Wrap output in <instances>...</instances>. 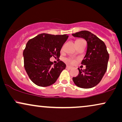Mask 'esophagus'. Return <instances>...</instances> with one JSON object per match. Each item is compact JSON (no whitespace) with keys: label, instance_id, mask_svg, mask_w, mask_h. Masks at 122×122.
Returning <instances> with one entry per match:
<instances>
[{"label":"esophagus","instance_id":"obj_1","mask_svg":"<svg viewBox=\"0 0 122 122\" xmlns=\"http://www.w3.org/2000/svg\"><path fill=\"white\" fill-rule=\"evenodd\" d=\"M66 68H68V69H72V66H69V65H66Z\"/></svg>","mask_w":122,"mask_h":122}]
</instances>
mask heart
Instances as JSON below:
<instances>
[{"label": "heart", "instance_id": "heart-1", "mask_svg": "<svg viewBox=\"0 0 122 122\" xmlns=\"http://www.w3.org/2000/svg\"><path fill=\"white\" fill-rule=\"evenodd\" d=\"M66 61H68V62H71V63H73V62H75V61H74V60H72V59H66Z\"/></svg>", "mask_w": 122, "mask_h": 122}]
</instances>
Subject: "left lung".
I'll return each instance as SVG.
<instances>
[{
	"mask_svg": "<svg viewBox=\"0 0 122 122\" xmlns=\"http://www.w3.org/2000/svg\"><path fill=\"white\" fill-rule=\"evenodd\" d=\"M75 37L81 38L87 42V49L81 64L86 68L79 69V73L73 78L74 83L81 88H91L97 85L102 80L107 69L109 54L103 41L88 31L72 34Z\"/></svg>",
	"mask_w": 122,
	"mask_h": 122,
	"instance_id": "1",
	"label": "left lung"
}]
</instances>
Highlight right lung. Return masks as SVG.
<instances>
[{
    "label": "right lung",
    "instance_id": "add662e5",
    "mask_svg": "<svg viewBox=\"0 0 122 122\" xmlns=\"http://www.w3.org/2000/svg\"><path fill=\"white\" fill-rule=\"evenodd\" d=\"M67 34L42 33L27 42L23 53L24 66L31 80L40 86L53 84L65 69L62 61L53 66L50 58H59L62 46L68 39Z\"/></svg>",
    "mask_w": 122,
    "mask_h": 122
}]
</instances>
